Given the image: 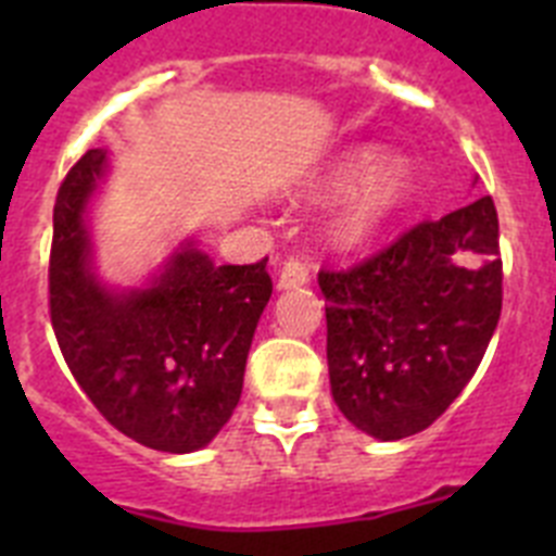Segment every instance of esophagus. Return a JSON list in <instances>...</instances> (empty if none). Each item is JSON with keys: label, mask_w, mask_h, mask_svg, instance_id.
<instances>
[{"label": "esophagus", "mask_w": 556, "mask_h": 556, "mask_svg": "<svg viewBox=\"0 0 556 556\" xmlns=\"http://www.w3.org/2000/svg\"><path fill=\"white\" fill-rule=\"evenodd\" d=\"M308 283V269L306 264L298 262V258H287L278 273V289H298Z\"/></svg>", "instance_id": "1"}]
</instances>
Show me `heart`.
<instances>
[{
  "label": "heart",
  "instance_id": "heart-1",
  "mask_svg": "<svg viewBox=\"0 0 556 556\" xmlns=\"http://www.w3.org/2000/svg\"><path fill=\"white\" fill-rule=\"evenodd\" d=\"M348 192L331 223L328 236L339 250H365L387 233L406 211L415 191V172L404 155H381L376 144L345 150L312 186L314 200H331Z\"/></svg>",
  "mask_w": 556,
  "mask_h": 556
}]
</instances>
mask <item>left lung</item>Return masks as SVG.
Returning <instances> with one entry per match:
<instances>
[{
	"label": "left lung",
	"mask_w": 556,
	"mask_h": 556,
	"mask_svg": "<svg viewBox=\"0 0 556 556\" xmlns=\"http://www.w3.org/2000/svg\"><path fill=\"white\" fill-rule=\"evenodd\" d=\"M339 412L376 440L429 429L465 390L501 317L493 198L420 223L348 273L317 278Z\"/></svg>",
	"instance_id": "left-lung-1"
}]
</instances>
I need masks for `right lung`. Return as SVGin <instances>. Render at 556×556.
Segmentation results:
<instances>
[{
  "instance_id": "obj_1",
  "label": "right lung",
  "mask_w": 556,
  "mask_h": 556,
  "mask_svg": "<svg viewBox=\"0 0 556 556\" xmlns=\"http://www.w3.org/2000/svg\"><path fill=\"white\" fill-rule=\"evenodd\" d=\"M108 166L105 150H88L58 191L52 328L108 424L147 448L191 454L219 434L242 397L250 342L273 294L267 258L217 267L184 239L144 287H111L97 275L88 230Z\"/></svg>"
}]
</instances>
